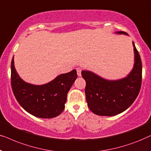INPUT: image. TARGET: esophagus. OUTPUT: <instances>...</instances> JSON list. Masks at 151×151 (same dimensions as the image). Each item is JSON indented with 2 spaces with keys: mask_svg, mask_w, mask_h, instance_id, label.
<instances>
[{
  "mask_svg": "<svg viewBox=\"0 0 151 151\" xmlns=\"http://www.w3.org/2000/svg\"><path fill=\"white\" fill-rule=\"evenodd\" d=\"M77 75L79 76V77H81V68H77Z\"/></svg>",
  "mask_w": 151,
  "mask_h": 151,
  "instance_id": "1",
  "label": "esophagus"
}]
</instances>
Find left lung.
<instances>
[{
	"instance_id": "8db88e82",
	"label": "left lung",
	"mask_w": 151,
	"mask_h": 151,
	"mask_svg": "<svg viewBox=\"0 0 151 151\" xmlns=\"http://www.w3.org/2000/svg\"><path fill=\"white\" fill-rule=\"evenodd\" d=\"M118 35H128L115 32ZM134 65L127 76L120 79L109 80L89 70H82L86 82L85 94L88 106L100 116H114L128 109L136 99L141 88L142 65L140 56L132 41Z\"/></svg>"
}]
</instances>
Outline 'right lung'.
<instances>
[{"label": "right lung", "instance_id": "right-lung-1", "mask_svg": "<svg viewBox=\"0 0 151 151\" xmlns=\"http://www.w3.org/2000/svg\"><path fill=\"white\" fill-rule=\"evenodd\" d=\"M77 78V70L61 74L43 85L23 81L15 69L14 57L11 63V83L16 99L29 114L39 118L50 119L63 112L67 94Z\"/></svg>", "mask_w": 151, "mask_h": 151}]
</instances>
